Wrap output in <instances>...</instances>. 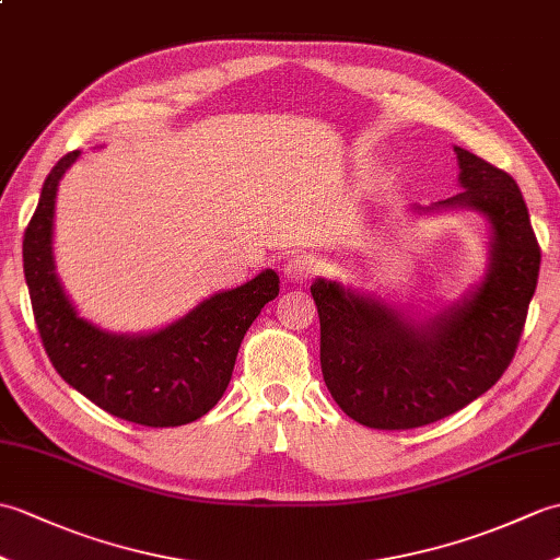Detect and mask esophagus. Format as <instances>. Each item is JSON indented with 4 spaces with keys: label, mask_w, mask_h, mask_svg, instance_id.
<instances>
[{
    "label": "esophagus",
    "mask_w": 560,
    "mask_h": 560,
    "mask_svg": "<svg viewBox=\"0 0 560 560\" xmlns=\"http://www.w3.org/2000/svg\"><path fill=\"white\" fill-rule=\"evenodd\" d=\"M317 271V261L313 255H291L283 265V279L291 283H307Z\"/></svg>",
    "instance_id": "1"
}]
</instances>
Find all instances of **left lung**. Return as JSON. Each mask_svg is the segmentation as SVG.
<instances>
[{
  "instance_id": "obj_1",
  "label": "left lung",
  "mask_w": 560,
  "mask_h": 560,
  "mask_svg": "<svg viewBox=\"0 0 560 560\" xmlns=\"http://www.w3.org/2000/svg\"><path fill=\"white\" fill-rule=\"evenodd\" d=\"M462 192L435 207H471L493 229L491 265L469 299L423 325L317 279L319 363L341 411L377 431L435 423L489 392L508 371L537 289L541 249L517 183L455 147Z\"/></svg>"
}]
</instances>
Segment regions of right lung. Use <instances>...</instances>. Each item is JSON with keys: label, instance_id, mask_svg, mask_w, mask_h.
Here are the masks:
<instances>
[{"label": "right lung", "instance_id": "add662e5", "mask_svg": "<svg viewBox=\"0 0 560 560\" xmlns=\"http://www.w3.org/2000/svg\"><path fill=\"white\" fill-rule=\"evenodd\" d=\"M79 159L69 151L45 177L23 233V271L47 359L65 383L117 419L171 428L201 419L231 383L237 349L261 307L279 295L277 271L211 295L175 325L144 337H117L79 317L52 261L57 185Z\"/></svg>", "mask_w": 560, "mask_h": 560}]
</instances>
